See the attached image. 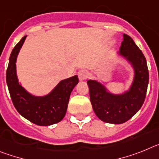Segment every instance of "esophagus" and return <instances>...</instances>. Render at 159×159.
Returning <instances> with one entry per match:
<instances>
[{
  "mask_svg": "<svg viewBox=\"0 0 159 159\" xmlns=\"http://www.w3.org/2000/svg\"><path fill=\"white\" fill-rule=\"evenodd\" d=\"M78 76L80 81H84L87 78V73L85 70H80L78 73Z\"/></svg>",
  "mask_w": 159,
  "mask_h": 159,
  "instance_id": "34e87169",
  "label": "esophagus"
}]
</instances>
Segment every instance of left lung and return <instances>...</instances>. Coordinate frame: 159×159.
Wrapping results in <instances>:
<instances>
[{"mask_svg": "<svg viewBox=\"0 0 159 159\" xmlns=\"http://www.w3.org/2000/svg\"><path fill=\"white\" fill-rule=\"evenodd\" d=\"M116 55L127 62L134 71L129 88L122 93H113L97 80H88L87 84L97 117L107 123L121 124L130 119L143 106L149 83V72L145 56L129 36L123 34L120 50Z\"/></svg>", "mask_w": 159, "mask_h": 159, "instance_id": "left-lung-1", "label": "left lung"}]
</instances>
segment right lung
<instances>
[{
	"label": "right lung",
	"instance_id": "add662e5",
	"mask_svg": "<svg viewBox=\"0 0 159 159\" xmlns=\"http://www.w3.org/2000/svg\"><path fill=\"white\" fill-rule=\"evenodd\" d=\"M27 36L21 38L9 57L6 82L11 98L19 114L33 123L42 126L53 125L66 115L70 93L78 83L74 75L61 80L49 93L37 96L26 90L19 82L16 74V59Z\"/></svg>",
	"mask_w": 159,
	"mask_h": 159
}]
</instances>
